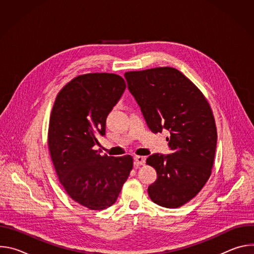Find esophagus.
Instances as JSON below:
<instances>
[{
    "mask_svg": "<svg viewBox=\"0 0 254 254\" xmlns=\"http://www.w3.org/2000/svg\"><path fill=\"white\" fill-rule=\"evenodd\" d=\"M134 160V164L136 166H139V165H144V163H146V158L144 157H141V156H135L133 158Z\"/></svg>",
    "mask_w": 254,
    "mask_h": 254,
    "instance_id": "esophagus-1",
    "label": "esophagus"
}]
</instances>
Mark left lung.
I'll use <instances>...</instances> for the list:
<instances>
[{"mask_svg": "<svg viewBox=\"0 0 254 254\" xmlns=\"http://www.w3.org/2000/svg\"><path fill=\"white\" fill-rule=\"evenodd\" d=\"M125 77L149 128L154 133L170 132L172 153L147 159L158 175L148 188L149 196L162 207H181L201 191L211 175L217 144L211 107L196 85L175 68L130 71Z\"/></svg>", "mask_w": 254, "mask_h": 254, "instance_id": "obj_1", "label": "left lung"}]
</instances>
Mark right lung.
Listing matches in <instances>:
<instances>
[{
  "mask_svg": "<svg viewBox=\"0 0 254 254\" xmlns=\"http://www.w3.org/2000/svg\"><path fill=\"white\" fill-rule=\"evenodd\" d=\"M127 85L113 73H88L58 93L49 122L48 146L66 193L91 210L112 206L132 169V158L100 156L93 149Z\"/></svg>",
  "mask_w": 254,
  "mask_h": 254,
  "instance_id": "1",
  "label": "right lung"
}]
</instances>
